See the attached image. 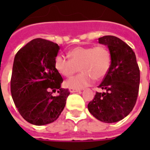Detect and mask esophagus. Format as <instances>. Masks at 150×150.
I'll list each match as a JSON object with an SVG mask.
<instances>
[{
  "instance_id": "esophagus-1",
  "label": "esophagus",
  "mask_w": 150,
  "mask_h": 150,
  "mask_svg": "<svg viewBox=\"0 0 150 150\" xmlns=\"http://www.w3.org/2000/svg\"><path fill=\"white\" fill-rule=\"evenodd\" d=\"M69 91L71 93H78V92H80L81 90L78 89H75V88H72V87H69Z\"/></svg>"
}]
</instances>
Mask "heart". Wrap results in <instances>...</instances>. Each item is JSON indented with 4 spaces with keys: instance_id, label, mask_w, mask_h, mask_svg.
I'll use <instances>...</instances> for the list:
<instances>
[{
    "instance_id": "heart-1",
    "label": "heart",
    "mask_w": 150,
    "mask_h": 150,
    "mask_svg": "<svg viewBox=\"0 0 150 150\" xmlns=\"http://www.w3.org/2000/svg\"><path fill=\"white\" fill-rule=\"evenodd\" d=\"M68 57L58 54L54 59V67L64 77H70L81 70L79 75L66 82L68 86L80 89L91 84L94 79L100 80L109 71L111 57L105 46L77 47L68 52ZM80 68H79L78 67Z\"/></svg>"
}]
</instances>
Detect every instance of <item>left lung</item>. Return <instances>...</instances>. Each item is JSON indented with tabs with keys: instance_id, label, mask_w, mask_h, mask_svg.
Returning <instances> with one entry per match:
<instances>
[{
	"instance_id": "8db88e82",
	"label": "left lung",
	"mask_w": 150,
	"mask_h": 150,
	"mask_svg": "<svg viewBox=\"0 0 150 150\" xmlns=\"http://www.w3.org/2000/svg\"><path fill=\"white\" fill-rule=\"evenodd\" d=\"M99 43L107 46L111 63L98 86L105 92H96L88 104V109L100 121L113 123L125 117L135 107L139 89L140 71L135 52L121 39L104 36L99 38Z\"/></svg>"
}]
</instances>
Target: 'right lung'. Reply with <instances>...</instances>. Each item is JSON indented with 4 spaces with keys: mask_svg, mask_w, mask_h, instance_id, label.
I'll use <instances>...</instances> for the list:
<instances>
[{
    "mask_svg": "<svg viewBox=\"0 0 150 150\" xmlns=\"http://www.w3.org/2000/svg\"><path fill=\"white\" fill-rule=\"evenodd\" d=\"M59 46L34 39L15 54L11 93L21 116L29 123L43 125L58 118L70 92L61 88L63 79L54 67ZM57 91V97L52 95Z\"/></svg>",
    "mask_w": 150,
    "mask_h": 150,
    "instance_id": "obj_1",
    "label": "right lung"
}]
</instances>
